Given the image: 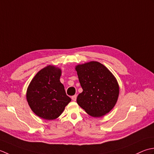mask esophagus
<instances>
[{"label":"esophagus","mask_w":154,"mask_h":154,"mask_svg":"<svg viewBox=\"0 0 154 154\" xmlns=\"http://www.w3.org/2000/svg\"><path fill=\"white\" fill-rule=\"evenodd\" d=\"M76 98H77V95H74L72 96V99L73 101H76Z\"/></svg>","instance_id":"esophagus-1"}]
</instances>
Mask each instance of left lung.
Here are the masks:
<instances>
[{
  "label": "left lung",
  "mask_w": 154,
  "mask_h": 154,
  "mask_svg": "<svg viewBox=\"0 0 154 154\" xmlns=\"http://www.w3.org/2000/svg\"><path fill=\"white\" fill-rule=\"evenodd\" d=\"M82 92L78 96V104L90 116H103L118 101L120 88L116 78L104 65L91 61L76 66Z\"/></svg>",
  "instance_id": "8db88e82"
}]
</instances>
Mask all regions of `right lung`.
<instances>
[{"instance_id": "1", "label": "right lung", "mask_w": 154, "mask_h": 154, "mask_svg": "<svg viewBox=\"0 0 154 154\" xmlns=\"http://www.w3.org/2000/svg\"><path fill=\"white\" fill-rule=\"evenodd\" d=\"M62 70L53 65L41 69L28 86L26 100L32 111L46 120L58 118L71 101L60 78Z\"/></svg>"}]
</instances>
